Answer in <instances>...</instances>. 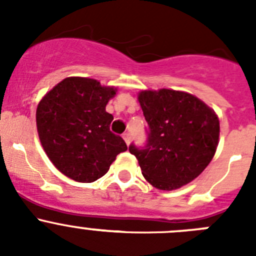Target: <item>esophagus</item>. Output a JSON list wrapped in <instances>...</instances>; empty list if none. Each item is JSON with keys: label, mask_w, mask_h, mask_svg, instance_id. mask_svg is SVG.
<instances>
[{"label": "esophagus", "mask_w": 256, "mask_h": 256, "mask_svg": "<svg viewBox=\"0 0 256 256\" xmlns=\"http://www.w3.org/2000/svg\"><path fill=\"white\" fill-rule=\"evenodd\" d=\"M123 138H124V141H126V144H130V133H124Z\"/></svg>", "instance_id": "esophagus-1"}]
</instances>
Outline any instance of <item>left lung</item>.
I'll return each mask as SVG.
<instances>
[{"label":"left lung","instance_id":"left-lung-1","mask_svg":"<svg viewBox=\"0 0 256 256\" xmlns=\"http://www.w3.org/2000/svg\"><path fill=\"white\" fill-rule=\"evenodd\" d=\"M140 105L148 124L144 148L130 146L154 187L172 191L198 177L216 151L219 119L196 96L174 90L142 91Z\"/></svg>","mask_w":256,"mask_h":256}]
</instances>
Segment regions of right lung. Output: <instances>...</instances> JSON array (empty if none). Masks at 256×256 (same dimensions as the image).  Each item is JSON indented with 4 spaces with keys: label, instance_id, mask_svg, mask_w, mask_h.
<instances>
[{
    "label": "right lung",
    "instance_id": "1",
    "mask_svg": "<svg viewBox=\"0 0 256 256\" xmlns=\"http://www.w3.org/2000/svg\"><path fill=\"white\" fill-rule=\"evenodd\" d=\"M116 88L96 79L69 76L47 92L36 112L44 152L66 177L91 183L108 173L118 154L126 151L120 136L110 130L106 112Z\"/></svg>",
    "mask_w": 256,
    "mask_h": 256
}]
</instances>
